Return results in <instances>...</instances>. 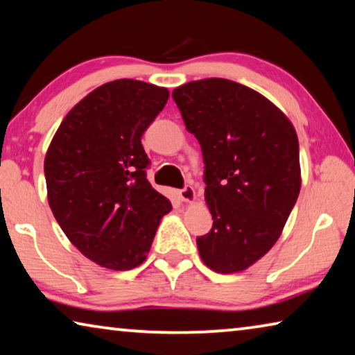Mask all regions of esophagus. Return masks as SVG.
I'll return each instance as SVG.
<instances>
[{
  "instance_id": "obj_1",
  "label": "esophagus",
  "mask_w": 355,
  "mask_h": 355,
  "mask_svg": "<svg viewBox=\"0 0 355 355\" xmlns=\"http://www.w3.org/2000/svg\"><path fill=\"white\" fill-rule=\"evenodd\" d=\"M178 196L183 202H192L196 199V191H194V188H192V186H184L183 189L178 191Z\"/></svg>"
}]
</instances>
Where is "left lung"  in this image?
<instances>
[{"mask_svg": "<svg viewBox=\"0 0 355 355\" xmlns=\"http://www.w3.org/2000/svg\"><path fill=\"white\" fill-rule=\"evenodd\" d=\"M172 97L205 163L213 228L197 238L199 254L216 272L244 271L275 244L297 200L296 130L266 97L224 78L183 84Z\"/></svg>", "mask_w": 355, "mask_h": 355, "instance_id": "1", "label": "left lung"}]
</instances>
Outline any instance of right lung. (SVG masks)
Returning a JSON list of instances; mask_svg holds the SVG:
<instances>
[{
	"mask_svg": "<svg viewBox=\"0 0 355 355\" xmlns=\"http://www.w3.org/2000/svg\"><path fill=\"white\" fill-rule=\"evenodd\" d=\"M169 98L136 80L106 83L71 107L45 156L48 203L70 243L114 271L146 261L172 209L152 188L141 137Z\"/></svg>",
	"mask_w": 355,
	"mask_h": 355,
	"instance_id": "right-lung-1",
	"label": "right lung"
}]
</instances>
